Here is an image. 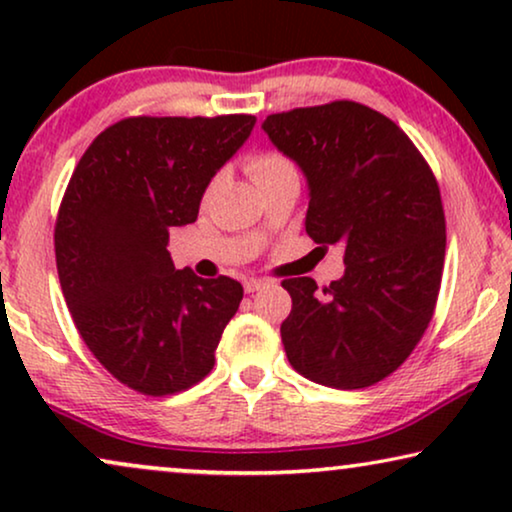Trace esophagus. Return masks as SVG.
I'll use <instances>...</instances> for the list:
<instances>
[{
    "label": "esophagus",
    "instance_id": "34e87169",
    "mask_svg": "<svg viewBox=\"0 0 512 512\" xmlns=\"http://www.w3.org/2000/svg\"><path fill=\"white\" fill-rule=\"evenodd\" d=\"M265 286H268V282H265V279H256V277L244 279V291H247V293L261 291V289H265Z\"/></svg>",
    "mask_w": 512,
    "mask_h": 512
}]
</instances>
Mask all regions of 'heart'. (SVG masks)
Instances as JSON below:
<instances>
[{"label": "heart", "instance_id": "obj_1", "mask_svg": "<svg viewBox=\"0 0 512 512\" xmlns=\"http://www.w3.org/2000/svg\"><path fill=\"white\" fill-rule=\"evenodd\" d=\"M291 167H293L291 160L279 151H261V153H254V156L247 160V172L251 174V179H254L256 184H263L265 179L275 177V174L284 170H291Z\"/></svg>", "mask_w": 512, "mask_h": 512}]
</instances>
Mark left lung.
Masks as SVG:
<instances>
[{
    "label": "left lung",
    "instance_id": "8db88e82",
    "mask_svg": "<svg viewBox=\"0 0 512 512\" xmlns=\"http://www.w3.org/2000/svg\"><path fill=\"white\" fill-rule=\"evenodd\" d=\"M263 130L305 172L307 235L345 251V275L331 286L282 282L293 300L286 356L324 387H373L408 359L436 310L445 263L438 181L410 137L366 104L282 111Z\"/></svg>",
    "mask_w": 512,
    "mask_h": 512
}]
</instances>
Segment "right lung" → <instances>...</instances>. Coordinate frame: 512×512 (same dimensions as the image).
Segmentation results:
<instances>
[{
  "mask_svg": "<svg viewBox=\"0 0 512 512\" xmlns=\"http://www.w3.org/2000/svg\"><path fill=\"white\" fill-rule=\"evenodd\" d=\"M256 118L130 116L83 153L55 221L62 296L86 347L125 387L170 396L214 368L242 284L174 268L170 230L198 219L202 193Z\"/></svg>",
  "mask_w": 512,
  "mask_h": 512,
  "instance_id": "add662e5",
  "label": "right lung"
}]
</instances>
